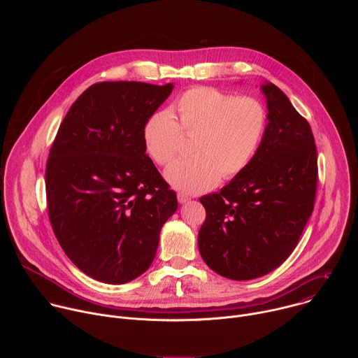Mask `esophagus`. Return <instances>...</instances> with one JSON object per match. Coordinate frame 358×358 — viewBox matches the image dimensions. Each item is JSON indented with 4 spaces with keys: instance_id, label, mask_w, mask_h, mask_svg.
<instances>
[{
    "instance_id": "34e87169",
    "label": "esophagus",
    "mask_w": 358,
    "mask_h": 358,
    "mask_svg": "<svg viewBox=\"0 0 358 358\" xmlns=\"http://www.w3.org/2000/svg\"><path fill=\"white\" fill-rule=\"evenodd\" d=\"M177 199H178V202H180V203H184V202L189 201V199H191V196H188V195H187V194H184V192H178V194H177Z\"/></svg>"
}]
</instances>
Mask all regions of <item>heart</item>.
Returning a JSON list of instances; mask_svg holds the SVG:
<instances>
[{
    "label": "heart",
    "mask_w": 358,
    "mask_h": 358,
    "mask_svg": "<svg viewBox=\"0 0 358 358\" xmlns=\"http://www.w3.org/2000/svg\"><path fill=\"white\" fill-rule=\"evenodd\" d=\"M179 122L169 110L151 113L143 126V144L159 166L170 164L184 136L194 137V157L173 163L167 181L178 191L198 194L222 178L241 174L257 156L268 130V112L261 100L235 96L214 87H191L174 105Z\"/></svg>",
    "instance_id": "1"
}]
</instances>
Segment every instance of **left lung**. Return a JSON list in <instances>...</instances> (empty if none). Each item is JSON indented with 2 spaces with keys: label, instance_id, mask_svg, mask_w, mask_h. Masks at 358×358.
<instances>
[{
  "label": "left lung",
  "instance_id": "left-lung-1",
  "mask_svg": "<svg viewBox=\"0 0 358 358\" xmlns=\"http://www.w3.org/2000/svg\"><path fill=\"white\" fill-rule=\"evenodd\" d=\"M268 130L250 164L220 192L201 196L207 217L198 232L201 257L234 280L261 278L282 265L308 224L317 189V150L309 122L273 83Z\"/></svg>",
  "mask_w": 358,
  "mask_h": 358
}]
</instances>
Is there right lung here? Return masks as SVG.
Masks as SVG:
<instances>
[{"label": "right lung", "instance_id": "add662e5", "mask_svg": "<svg viewBox=\"0 0 358 358\" xmlns=\"http://www.w3.org/2000/svg\"><path fill=\"white\" fill-rule=\"evenodd\" d=\"M173 85L99 82L71 106L45 170L50 227L72 264L105 283L144 273L177 195L143 144V126Z\"/></svg>", "mask_w": 358, "mask_h": 358}]
</instances>
